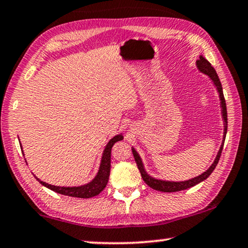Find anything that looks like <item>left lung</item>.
<instances>
[{
	"label": "left lung",
	"mask_w": 248,
	"mask_h": 248,
	"mask_svg": "<svg viewBox=\"0 0 248 248\" xmlns=\"http://www.w3.org/2000/svg\"><path fill=\"white\" fill-rule=\"evenodd\" d=\"M196 65H198V68L201 70L202 73L207 75V76H209L211 79L213 80L214 85L216 86V89H217V92L219 93V99H221V107H222V113H223V119H224V140H223V143L221 145V148H219V151L217 153V155H216L213 164H212V166L209 169H207V170L204 172V173H202L201 175H199V176H196V178H194V179L183 181V182H170V181H161V180H156V179L151 178V176L144 171L142 161H141L139 155L137 153L135 149H132L133 156H135L136 163H137V166H138V169H139V171L141 173V176H142L143 181L148 184L149 186L155 188V190H156V191L178 192V191L186 190V188L196 186V184H199L200 182H202V181L209 178L212 172L214 171L215 167L217 166L219 158H221V153H222V150H223L224 141H225V137H226V132H227V111H226L225 98H224V95H223V88H222L221 81H219V78L217 76V74H216V72H215V69L212 67V65L205 60V58L200 56V60H198V62H196Z\"/></svg>",
	"instance_id": "1"
}]
</instances>
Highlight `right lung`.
I'll return each instance as SVG.
<instances>
[{"label": "right lung", "instance_id": "add662e5", "mask_svg": "<svg viewBox=\"0 0 248 248\" xmlns=\"http://www.w3.org/2000/svg\"><path fill=\"white\" fill-rule=\"evenodd\" d=\"M123 139H124L123 135H118L116 137H113V138L109 141L108 144L106 145L105 148L103 158H101L99 171H98L96 178L93 179L92 182L86 184V186H75V187L55 186H52V184L43 182V181L36 178V176H35V178H36V180L42 184V186L48 187L49 190H52L54 192H56V193H60L62 195L73 196V198H80V199H89V198H93V196H96L104 190L108 183L109 174H110V159H111L112 145L115 144L117 141H120Z\"/></svg>", "mask_w": 248, "mask_h": 248}]
</instances>
